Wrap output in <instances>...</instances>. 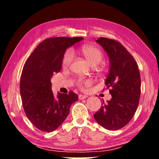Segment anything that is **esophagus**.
<instances>
[{
    "label": "esophagus",
    "instance_id": "1",
    "mask_svg": "<svg viewBox=\"0 0 159 159\" xmlns=\"http://www.w3.org/2000/svg\"><path fill=\"white\" fill-rule=\"evenodd\" d=\"M87 98H88V96L84 95H79V99H80V100H82V99H86Z\"/></svg>",
    "mask_w": 159,
    "mask_h": 159
}]
</instances>
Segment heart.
<instances>
[{
    "label": "heart",
    "instance_id": "1",
    "mask_svg": "<svg viewBox=\"0 0 159 159\" xmlns=\"http://www.w3.org/2000/svg\"><path fill=\"white\" fill-rule=\"evenodd\" d=\"M79 52L85 58L89 64L92 66H96L103 60V54L101 52V50L98 49V48L93 45H83L79 49ZM74 55L73 52L71 50H66L65 53L64 54L62 60H61V65L63 69H68L69 66L73 61ZM91 81L90 80H85L82 78L76 79V84L79 88H83V85H90Z\"/></svg>",
    "mask_w": 159,
    "mask_h": 159
}]
</instances>
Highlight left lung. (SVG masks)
<instances>
[{
	"label": "left lung",
	"instance_id": "1",
	"mask_svg": "<svg viewBox=\"0 0 159 159\" xmlns=\"http://www.w3.org/2000/svg\"><path fill=\"white\" fill-rule=\"evenodd\" d=\"M109 59V71L105 84L111 99L104 103L94 118L109 130L122 128L130 121L138 109L141 79L138 64L126 48L114 40L101 37L96 40Z\"/></svg>",
	"mask_w": 159,
	"mask_h": 159
}]
</instances>
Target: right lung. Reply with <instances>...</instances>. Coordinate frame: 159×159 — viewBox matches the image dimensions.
Here are the masks:
<instances>
[{
  "label": "right lung",
  "instance_id": "right-lung-1",
  "mask_svg": "<svg viewBox=\"0 0 159 159\" xmlns=\"http://www.w3.org/2000/svg\"><path fill=\"white\" fill-rule=\"evenodd\" d=\"M82 37L49 38L35 48L23 67L20 95L25 114L39 130H55L69 115L70 107L78 101V95L58 93L53 95L51 78L59 73L67 48L82 41Z\"/></svg>",
  "mask_w": 159,
  "mask_h": 159
}]
</instances>
